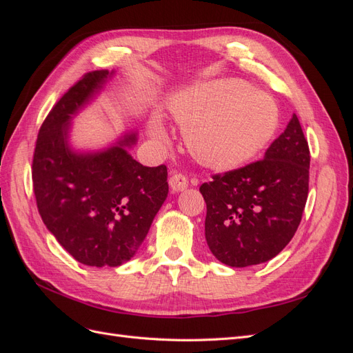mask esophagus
I'll use <instances>...</instances> for the list:
<instances>
[{"mask_svg": "<svg viewBox=\"0 0 353 353\" xmlns=\"http://www.w3.org/2000/svg\"><path fill=\"white\" fill-rule=\"evenodd\" d=\"M169 185L174 191H183L188 187V179L185 175L181 172H176V170H170V178H169Z\"/></svg>", "mask_w": 353, "mask_h": 353, "instance_id": "esophagus-1", "label": "esophagus"}]
</instances>
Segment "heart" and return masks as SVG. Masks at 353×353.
<instances>
[{
    "instance_id": "obj_1",
    "label": "heart",
    "mask_w": 353,
    "mask_h": 353,
    "mask_svg": "<svg viewBox=\"0 0 353 353\" xmlns=\"http://www.w3.org/2000/svg\"><path fill=\"white\" fill-rule=\"evenodd\" d=\"M170 116L184 130L188 152L213 170H231L261 153L279 126V109L268 94L240 79L194 85L170 101ZM150 132L162 138L166 128L153 116Z\"/></svg>"
}]
</instances>
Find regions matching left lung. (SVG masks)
<instances>
[{
  "instance_id": "left-lung-1",
  "label": "left lung",
  "mask_w": 353,
  "mask_h": 353,
  "mask_svg": "<svg viewBox=\"0 0 353 353\" xmlns=\"http://www.w3.org/2000/svg\"><path fill=\"white\" fill-rule=\"evenodd\" d=\"M311 153L297 116L265 157L200 185L205 236L218 261L232 268L263 263L290 243L309 191Z\"/></svg>"
}]
</instances>
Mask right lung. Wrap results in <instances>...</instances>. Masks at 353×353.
Returning <instances> with one entry per match:
<instances>
[{"label":"right lung","mask_w":353,"mask_h":353,"mask_svg":"<svg viewBox=\"0 0 353 353\" xmlns=\"http://www.w3.org/2000/svg\"><path fill=\"white\" fill-rule=\"evenodd\" d=\"M94 70L63 94L42 122L32 160L38 212L69 254L88 266H119L144 241L168 196L165 165L148 168L128 154L135 134L108 150L78 154L69 121L110 77Z\"/></svg>","instance_id":"right-lung-1"}]
</instances>
